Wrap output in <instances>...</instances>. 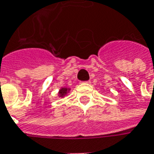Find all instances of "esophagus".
I'll return each instance as SVG.
<instances>
[{
	"mask_svg": "<svg viewBox=\"0 0 154 154\" xmlns=\"http://www.w3.org/2000/svg\"><path fill=\"white\" fill-rule=\"evenodd\" d=\"M82 83H90V81H84V82H81Z\"/></svg>",
	"mask_w": 154,
	"mask_h": 154,
	"instance_id": "obj_1",
	"label": "esophagus"
}]
</instances>
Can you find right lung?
<instances>
[{
    "mask_svg": "<svg viewBox=\"0 0 154 154\" xmlns=\"http://www.w3.org/2000/svg\"><path fill=\"white\" fill-rule=\"evenodd\" d=\"M68 90H69V89H68L67 88H62L60 90V93H59L60 96V97L65 96V95L67 94V92H68Z\"/></svg>",
    "mask_w": 154,
    "mask_h": 154,
    "instance_id": "add662e5",
    "label": "right lung"
}]
</instances>
